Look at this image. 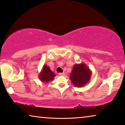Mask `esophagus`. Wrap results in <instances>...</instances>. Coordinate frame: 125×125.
<instances>
[{"instance_id": "obj_1", "label": "esophagus", "mask_w": 125, "mask_h": 125, "mask_svg": "<svg viewBox=\"0 0 125 125\" xmlns=\"http://www.w3.org/2000/svg\"><path fill=\"white\" fill-rule=\"evenodd\" d=\"M65 75V73H59V75L60 76H64Z\"/></svg>"}]
</instances>
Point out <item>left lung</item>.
I'll return each mask as SVG.
<instances>
[{
    "label": "left lung",
    "mask_w": 125,
    "mask_h": 125,
    "mask_svg": "<svg viewBox=\"0 0 125 125\" xmlns=\"http://www.w3.org/2000/svg\"><path fill=\"white\" fill-rule=\"evenodd\" d=\"M92 72L85 63L74 65L69 79L72 83L77 88L83 87L89 82Z\"/></svg>",
    "instance_id": "obj_1"
}]
</instances>
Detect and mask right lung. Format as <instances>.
<instances>
[{"label": "right lung", "instance_id": "add662e5", "mask_svg": "<svg viewBox=\"0 0 125 125\" xmlns=\"http://www.w3.org/2000/svg\"><path fill=\"white\" fill-rule=\"evenodd\" d=\"M56 75V74L51 70L49 67L46 64H44L39 73V78L42 83H47L53 80Z\"/></svg>", "mask_w": 125, "mask_h": 125}]
</instances>
